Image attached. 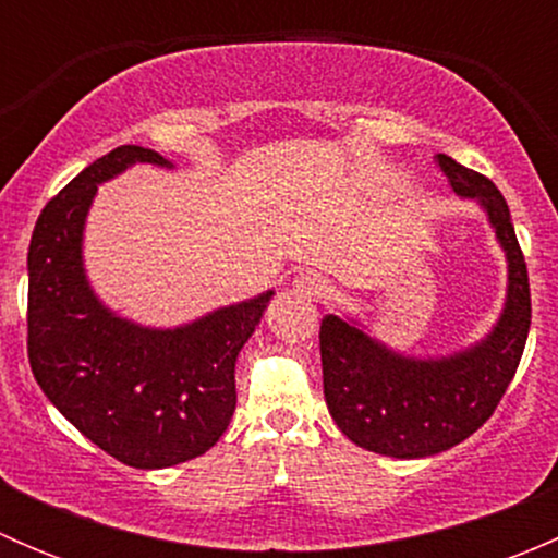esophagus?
I'll return each instance as SVG.
<instances>
[{
    "label": "esophagus",
    "instance_id": "esophagus-1",
    "mask_svg": "<svg viewBox=\"0 0 558 558\" xmlns=\"http://www.w3.org/2000/svg\"><path fill=\"white\" fill-rule=\"evenodd\" d=\"M294 291L300 296H305V300H320L326 291V280L320 278V275L305 272L294 280Z\"/></svg>",
    "mask_w": 558,
    "mask_h": 558
}]
</instances>
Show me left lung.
Masks as SVG:
<instances>
[{"label":"left lung","mask_w":558,"mask_h":558,"mask_svg":"<svg viewBox=\"0 0 558 558\" xmlns=\"http://www.w3.org/2000/svg\"><path fill=\"white\" fill-rule=\"evenodd\" d=\"M461 199L475 202L508 262L505 302L481 340L446 353L413 356L369 331L359 315L320 320L324 397L342 435L364 451L424 459L481 429L519 369L532 324L529 275L510 207L497 185L451 156H437Z\"/></svg>","instance_id":"obj_1"}]
</instances>
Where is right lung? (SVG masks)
Masks as SVG:
<instances>
[{"label": "right lung", "instance_id": "obj_1", "mask_svg": "<svg viewBox=\"0 0 558 558\" xmlns=\"http://www.w3.org/2000/svg\"><path fill=\"white\" fill-rule=\"evenodd\" d=\"M134 165L174 170L121 145L72 178L39 213L29 245V364L56 410L94 446L137 470L210 451L238 404L234 364L275 291L178 326H145L107 307L83 258L99 185Z\"/></svg>", "mask_w": 558, "mask_h": 558}]
</instances>
